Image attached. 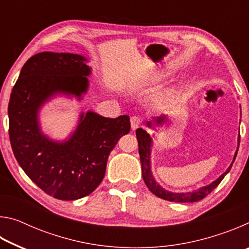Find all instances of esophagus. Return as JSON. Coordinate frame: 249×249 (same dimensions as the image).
I'll return each instance as SVG.
<instances>
[{
    "label": "esophagus",
    "mask_w": 249,
    "mask_h": 249,
    "mask_svg": "<svg viewBox=\"0 0 249 249\" xmlns=\"http://www.w3.org/2000/svg\"><path fill=\"white\" fill-rule=\"evenodd\" d=\"M142 119L141 116L135 115V116L130 117V125H132V128L133 129L140 127V126L142 125Z\"/></svg>",
    "instance_id": "obj_1"
}]
</instances>
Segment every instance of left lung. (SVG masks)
Returning <instances> with one entry per match:
<instances>
[{
	"label": "left lung",
	"mask_w": 249,
	"mask_h": 249,
	"mask_svg": "<svg viewBox=\"0 0 249 249\" xmlns=\"http://www.w3.org/2000/svg\"><path fill=\"white\" fill-rule=\"evenodd\" d=\"M160 123V122L163 121V116L162 117H158L156 120ZM150 126V123H148ZM136 137H137V142H138V153H140V158H141V162H142V179H144L145 183L147 185V188L154 193L155 196H157L158 197H161L163 200L167 201H171V202H181V203H187V202H196L200 201L205 197L209 193L212 192L214 189H215L218 184H220L223 178L226 176L227 172L231 170V166H233V162L236 158V155H237V150H236L235 156H234V160L231 162V165L229 167L224 174H223L220 178L216 179L214 182H212L206 187L200 188L199 190L192 191V192H185V193H172L162 189L160 185L156 182L153 175H151L150 171V146H151V138L148 134L146 133V130L142 128H138L136 130ZM238 147H239V137H238Z\"/></svg>",
	"instance_id": "left-lung-1"
}]
</instances>
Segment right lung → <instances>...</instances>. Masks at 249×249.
Listing matches in <instances>:
<instances>
[{
  "label": "right lung",
  "instance_id": "right-lung-1",
  "mask_svg": "<svg viewBox=\"0 0 249 249\" xmlns=\"http://www.w3.org/2000/svg\"><path fill=\"white\" fill-rule=\"evenodd\" d=\"M74 53L44 52L25 62L8 103V135L16 160L33 182L58 200H77L102 182L108 155L130 130L129 116L88 112L72 137L58 144L41 135L37 112L53 94L87 91L89 66Z\"/></svg>",
  "mask_w": 249,
  "mask_h": 249
}]
</instances>
